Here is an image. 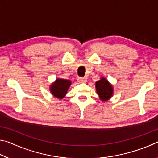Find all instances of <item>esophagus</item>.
I'll return each instance as SVG.
<instances>
[{
  "label": "esophagus",
  "instance_id": "1",
  "mask_svg": "<svg viewBox=\"0 0 158 158\" xmlns=\"http://www.w3.org/2000/svg\"><path fill=\"white\" fill-rule=\"evenodd\" d=\"M77 81L80 83H85L86 82V79H85V77H78L77 78Z\"/></svg>",
  "mask_w": 158,
  "mask_h": 158
}]
</instances>
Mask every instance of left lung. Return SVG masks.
<instances>
[{
	"instance_id": "8db88e82",
	"label": "left lung",
	"mask_w": 158,
	"mask_h": 158,
	"mask_svg": "<svg viewBox=\"0 0 158 158\" xmlns=\"http://www.w3.org/2000/svg\"><path fill=\"white\" fill-rule=\"evenodd\" d=\"M95 86L98 94L102 101L109 100L113 94L112 85L105 78H101L100 80L96 82Z\"/></svg>"
}]
</instances>
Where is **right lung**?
<instances>
[{
	"instance_id": "1",
	"label": "right lung",
	"mask_w": 158,
	"mask_h": 158,
	"mask_svg": "<svg viewBox=\"0 0 158 158\" xmlns=\"http://www.w3.org/2000/svg\"><path fill=\"white\" fill-rule=\"evenodd\" d=\"M70 85L71 82L69 80L57 79L54 84L51 85V92L56 98L62 99L65 97Z\"/></svg>"
}]
</instances>
